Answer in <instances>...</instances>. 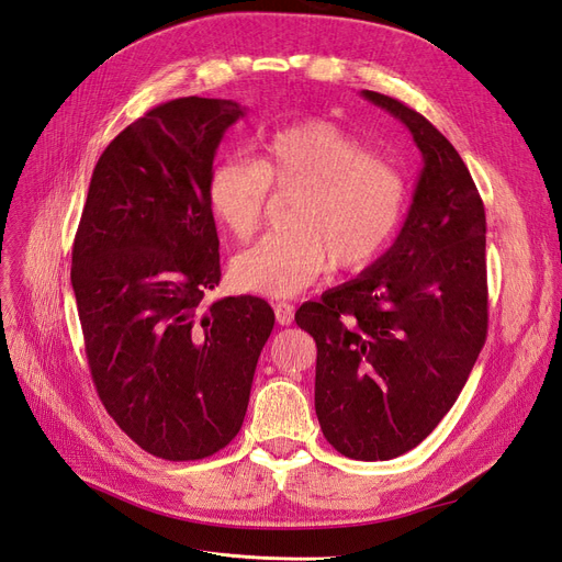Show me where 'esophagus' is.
Returning a JSON list of instances; mask_svg holds the SVG:
<instances>
[{
    "label": "esophagus",
    "mask_w": 562,
    "mask_h": 562,
    "mask_svg": "<svg viewBox=\"0 0 562 562\" xmlns=\"http://www.w3.org/2000/svg\"><path fill=\"white\" fill-rule=\"evenodd\" d=\"M276 319L282 326H289L294 322V305L289 303H276Z\"/></svg>",
    "instance_id": "esophagus-1"
}]
</instances>
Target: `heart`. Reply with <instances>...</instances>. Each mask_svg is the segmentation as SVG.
Instances as JSON below:
<instances>
[{"label": "heart", "mask_w": 562, "mask_h": 562, "mask_svg": "<svg viewBox=\"0 0 562 562\" xmlns=\"http://www.w3.org/2000/svg\"><path fill=\"white\" fill-rule=\"evenodd\" d=\"M268 190L292 194L286 226L232 261L238 289L268 299L296 296L336 261L359 270L375 261L403 222L407 184L389 161L326 120L270 136L257 161L224 159L207 176V205L236 240L263 222Z\"/></svg>", "instance_id": "b5f03b06"}]
</instances>
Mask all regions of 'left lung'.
Wrapping results in <instances>:
<instances>
[{"instance_id": "left-lung-1", "label": "left lung", "mask_w": 562, "mask_h": 562, "mask_svg": "<svg viewBox=\"0 0 562 562\" xmlns=\"http://www.w3.org/2000/svg\"><path fill=\"white\" fill-rule=\"evenodd\" d=\"M409 130L424 166L401 234L366 270L299 307L317 342L315 409L347 459L424 442L459 398L488 328L486 213L465 161L417 111L361 90Z\"/></svg>"}]
</instances>
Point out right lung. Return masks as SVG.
<instances>
[{
	"label": "right lung",
	"instance_id": "obj_1",
	"mask_svg": "<svg viewBox=\"0 0 562 562\" xmlns=\"http://www.w3.org/2000/svg\"><path fill=\"white\" fill-rule=\"evenodd\" d=\"M232 99L166 101L99 157L71 252V286L99 398L148 453L196 461L232 442L276 315L226 296L207 176Z\"/></svg>",
	"mask_w": 562,
	"mask_h": 562
}]
</instances>
